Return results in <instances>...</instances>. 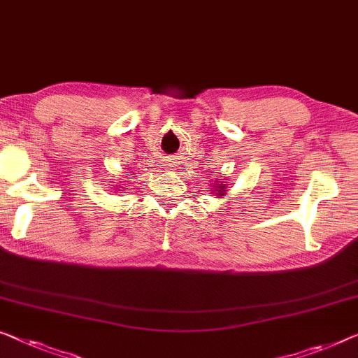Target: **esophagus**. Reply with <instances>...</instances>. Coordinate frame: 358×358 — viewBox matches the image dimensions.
<instances>
[{"label": "esophagus", "instance_id": "34e87169", "mask_svg": "<svg viewBox=\"0 0 358 358\" xmlns=\"http://www.w3.org/2000/svg\"><path fill=\"white\" fill-rule=\"evenodd\" d=\"M165 167H173V165L172 164H165Z\"/></svg>", "mask_w": 358, "mask_h": 358}]
</instances>
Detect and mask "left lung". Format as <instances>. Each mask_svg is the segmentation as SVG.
<instances>
[{
	"label": "left lung",
	"mask_w": 358,
	"mask_h": 358,
	"mask_svg": "<svg viewBox=\"0 0 358 358\" xmlns=\"http://www.w3.org/2000/svg\"><path fill=\"white\" fill-rule=\"evenodd\" d=\"M227 183H228V181H225V180H223V181L215 180V181H213L210 194H215L217 197H223V196H225V194H227V188H228Z\"/></svg>",
	"instance_id": "1"
}]
</instances>
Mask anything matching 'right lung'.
<instances>
[{
    "instance_id": "1",
    "label": "right lung",
    "mask_w": 358,
    "mask_h": 358,
    "mask_svg": "<svg viewBox=\"0 0 358 358\" xmlns=\"http://www.w3.org/2000/svg\"><path fill=\"white\" fill-rule=\"evenodd\" d=\"M119 191H120V189H119Z\"/></svg>"
}]
</instances>
